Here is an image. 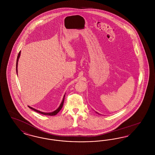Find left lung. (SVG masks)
Instances as JSON below:
<instances>
[{
	"label": "left lung",
	"instance_id": "obj_1",
	"mask_svg": "<svg viewBox=\"0 0 155 155\" xmlns=\"http://www.w3.org/2000/svg\"><path fill=\"white\" fill-rule=\"evenodd\" d=\"M96 113H97V112H96Z\"/></svg>",
	"mask_w": 155,
	"mask_h": 155
}]
</instances>
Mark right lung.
Wrapping results in <instances>:
<instances>
[{
    "instance_id": "obj_1",
    "label": "right lung",
    "mask_w": 155,
    "mask_h": 155,
    "mask_svg": "<svg viewBox=\"0 0 155 155\" xmlns=\"http://www.w3.org/2000/svg\"><path fill=\"white\" fill-rule=\"evenodd\" d=\"M20 52H19L18 54V56H17V62H16V71H17V72H18V71H17V66H18V59H19V58H20ZM64 97H65V95H64L63 101H62L61 103L60 104V105L59 106V107H58L56 110H54V111H53V112H51V113H45V112H42V111H41L35 109H34V108L30 107L29 106H28V107H29V108L31 109L32 110L35 111L36 112L39 113H40V114H44V115H48V116H54V115L57 114L59 113V111H60V110L61 109V108H62V107H63V103H64Z\"/></svg>"
}]
</instances>
